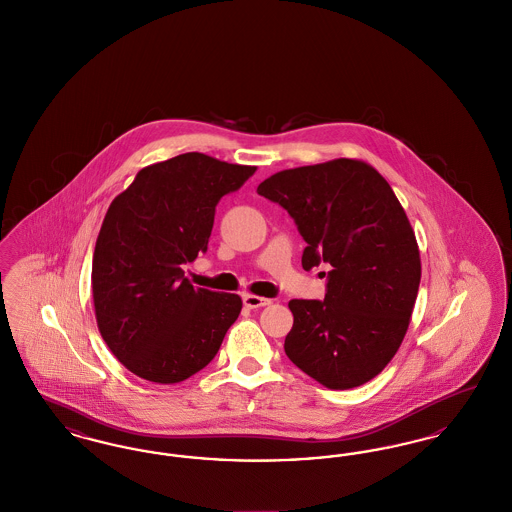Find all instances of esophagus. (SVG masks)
Wrapping results in <instances>:
<instances>
[{
	"label": "esophagus",
	"mask_w": 512,
	"mask_h": 512,
	"mask_svg": "<svg viewBox=\"0 0 512 512\" xmlns=\"http://www.w3.org/2000/svg\"><path fill=\"white\" fill-rule=\"evenodd\" d=\"M244 305L247 309H259V307H267V305H270V299H267V297H259V295H251V293H245Z\"/></svg>",
	"instance_id": "esophagus-1"
}]
</instances>
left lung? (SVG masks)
<instances>
[{
  "mask_svg": "<svg viewBox=\"0 0 512 512\" xmlns=\"http://www.w3.org/2000/svg\"><path fill=\"white\" fill-rule=\"evenodd\" d=\"M257 194L292 217L307 244L305 270L332 268L324 301H290L286 355L330 390L363 386L397 353L420 284V253L399 199L355 159L276 172Z\"/></svg>",
  "mask_w": 512,
  "mask_h": 512,
  "instance_id": "8db88e82",
  "label": "left lung"
}]
</instances>
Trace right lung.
Returning a JSON list of instances; mask_svg holds the SVG:
<instances>
[{"mask_svg": "<svg viewBox=\"0 0 512 512\" xmlns=\"http://www.w3.org/2000/svg\"><path fill=\"white\" fill-rule=\"evenodd\" d=\"M253 172L182 153L142 169L111 201L92 261L94 307L101 338L136 376L176 384L215 359L242 299L195 288L184 265L207 251L220 197Z\"/></svg>", "mask_w": 512, "mask_h": 512, "instance_id": "obj_1", "label": "right lung"}]
</instances>
